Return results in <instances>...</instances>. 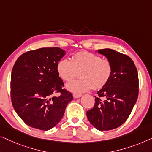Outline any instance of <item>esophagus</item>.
<instances>
[{
	"label": "esophagus",
	"mask_w": 152,
	"mask_h": 152,
	"mask_svg": "<svg viewBox=\"0 0 152 152\" xmlns=\"http://www.w3.org/2000/svg\"><path fill=\"white\" fill-rule=\"evenodd\" d=\"M73 96L74 98H79L82 96V95L81 94H74Z\"/></svg>",
	"instance_id": "1"
}]
</instances>
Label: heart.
<instances>
[{
  "instance_id": "obj_1",
  "label": "heart",
  "mask_w": 152,
  "mask_h": 152,
  "mask_svg": "<svg viewBox=\"0 0 152 152\" xmlns=\"http://www.w3.org/2000/svg\"><path fill=\"white\" fill-rule=\"evenodd\" d=\"M57 72L65 81H70L78 76L80 78L66 85L68 90L75 94L86 92L94 88L98 89L108 83L112 73V65L108 60L102 59L92 53H76L71 61L67 58L58 63Z\"/></svg>"
}]
</instances>
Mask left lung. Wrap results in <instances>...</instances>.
<instances>
[{
	"label": "left lung",
	"instance_id": "left-lung-1",
	"mask_svg": "<svg viewBox=\"0 0 152 152\" xmlns=\"http://www.w3.org/2000/svg\"><path fill=\"white\" fill-rule=\"evenodd\" d=\"M96 52L112 63V73L108 83L97 92L95 104L87 112L89 123L99 131L118 127L127 121L138 95V72L129 56L112 49Z\"/></svg>",
	"mask_w": 152,
	"mask_h": 152
}]
</instances>
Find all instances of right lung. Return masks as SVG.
Masks as SVG:
<instances>
[{
  "instance_id": "obj_1",
  "label": "right lung",
  "mask_w": 152,
  "mask_h": 152,
  "mask_svg": "<svg viewBox=\"0 0 152 152\" xmlns=\"http://www.w3.org/2000/svg\"><path fill=\"white\" fill-rule=\"evenodd\" d=\"M59 48L27 52L17 59L11 75L12 105L19 117L31 127L48 131L63 118L71 93L62 89L58 63L65 55ZM61 92L59 97L55 93Z\"/></svg>"
}]
</instances>
